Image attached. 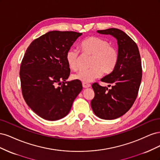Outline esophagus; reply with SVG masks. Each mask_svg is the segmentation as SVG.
I'll return each instance as SVG.
<instances>
[{
    "instance_id": "esophagus-1",
    "label": "esophagus",
    "mask_w": 160,
    "mask_h": 160,
    "mask_svg": "<svg viewBox=\"0 0 160 160\" xmlns=\"http://www.w3.org/2000/svg\"><path fill=\"white\" fill-rule=\"evenodd\" d=\"M82 85H83V88H85V89L89 88H90V87H91L90 84L87 83H83V84H82Z\"/></svg>"
}]
</instances>
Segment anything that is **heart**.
I'll use <instances>...</instances> for the list:
<instances>
[{
	"instance_id": "b5f03b06",
	"label": "heart",
	"mask_w": 160,
	"mask_h": 160,
	"mask_svg": "<svg viewBox=\"0 0 160 160\" xmlns=\"http://www.w3.org/2000/svg\"><path fill=\"white\" fill-rule=\"evenodd\" d=\"M83 55L91 56L89 69L81 70L72 75L74 79L83 83H90L99 77L102 72L109 74L115 68L119 60V52L107 40L98 37H89L81 43ZM80 52L71 48L66 53V60L72 70L79 68Z\"/></svg>"
}]
</instances>
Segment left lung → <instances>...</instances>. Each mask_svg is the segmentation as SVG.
Listing matches in <instances>:
<instances>
[{
    "label": "left lung",
    "instance_id": "1",
    "mask_svg": "<svg viewBox=\"0 0 160 160\" xmlns=\"http://www.w3.org/2000/svg\"><path fill=\"white\" fill-rule=\"evenodd\" d=\"M98 32L117 39L119 60L114 70L101 79L112 84L111 89L98 83L92 85L95 97L91 105L99 118L115 119L128 111L137 98L142 77L141 57L136 43L123 31L111 28Z\"/></svg>",
    "mask_w": 160,
    "mask_h": 160
}]
</instances>
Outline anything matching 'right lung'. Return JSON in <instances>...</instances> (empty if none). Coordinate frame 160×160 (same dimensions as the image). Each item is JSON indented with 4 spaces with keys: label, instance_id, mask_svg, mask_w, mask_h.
Segmentation results:
<instances>
[{
    "label": "right lung",
    "instance_id": "1",
    "mask_svg": "<svg viewBox=\"0 0 160 160\" xmlns=\"http://www.w3.org/2000/svg\"><path fill=\"white\" fill-rule=\"evenodd\" d=\"M81 35L52 31L27 48L19 72L22 93L28 107L42 119L65 117L83 88L79 80L66 82L70 75L66 53Z\"/></svg>",
    "mask_w": 160,
    "mask_h": 160
}]
</instances>
